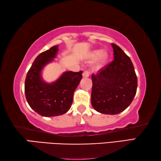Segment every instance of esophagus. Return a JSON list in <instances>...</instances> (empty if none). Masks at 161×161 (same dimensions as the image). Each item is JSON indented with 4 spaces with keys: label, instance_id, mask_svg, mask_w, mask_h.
<instances>
[{
    "label": "esophagus",
    "instance_id": "esophagus-1",
    "mask_svg": "<svg viewBox=\"0 0 161 161\" xmlns=\"http://www.w3.org/2000/svg\"><path fill=\"white\" fill-rule=\"evenodd\" d=\"M89 74H90V72H89V70H85L83 72V77H88L89 76Z\"/></svg>",
    "mask_w": 161,
    "mask_h": 161
}]
</instances>
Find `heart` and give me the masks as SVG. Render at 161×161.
I'll list each match as a JSON object with an SVG mask.
<instances>
[{
	"label": "heart",
	"instance_id": "heart-1",
	"mask_svg": "<svg viewBox=\"0 0 161 161\" xmlns=\"http://www.w3.org/2000/svg\"><path fill=\"white\" fill-rule=\"evenodd\" d=\"M108 54L106 50L101 51L100 50H95L92 51L89 56V58L91 59H96L94 63V69H100L107 61Z\"/></svg>",
	"mask_w": 161,
	"mask_h": 161
}]
</instances>
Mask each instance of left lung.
Listing matches in <instances>:
<instances>
[{
  "label": "left lung",
  "instance_id": "1",
  "mask_svg": "<svg viewBox=\"0 0 161 161\" xmlns=\"http://www.w3.org/2000/svg\"><path fill=\"white\" fill-rule=\"evenodd\" d=\"M114 60L97 75L92 74L91 102L97 111L117 114L132 102L137 89V77L130 58L118 45L111 44Z\"/></svg>",
  "mask_w": 161,
  "mask_h": 161
}]
</instances>
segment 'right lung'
<instances>
[{
	"label": "right lung",
	"mask_w": 161,
	"mask_h": 161,
	"mask_svg": "<svg viewBox=\"0 0 161 161\" xmlns=\"http://www.w3.org/2000/svg\"><path fill=\"white\" fill-rule=\"evenodd\" d=\"M58 52V46H53L40 53L35 58L25 78L27 102L31 108L45 117L62 115L69 111L74 92L82 79V71H69L64 72L54 82L47 83L42 80V69L54 60Z\"/></svg>",
	"instance_id": "obj_1"
}]
</instances>
